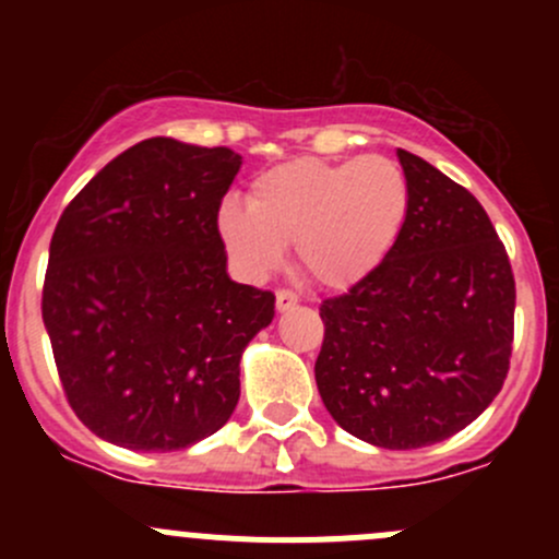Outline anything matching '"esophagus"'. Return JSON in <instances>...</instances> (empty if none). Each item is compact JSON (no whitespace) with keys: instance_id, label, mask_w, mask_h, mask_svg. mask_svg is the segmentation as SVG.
<instances>
[{"instance_id":"1","label":"esophagus","mask_w":559,"mask_h":559,"mask_svg":"<svg viewBox=\"0 0 559 559\" xmlns=\"http://www.w3.org/2000/svg\"><path fill=\"white\" fill-rule=\"evenodd\" d=\"M297 295L295 292H289V289H281L278 295H275V308H278V313H284V311H292V308L297 306Z\"/></svg>"}]
</instances>
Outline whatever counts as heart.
Here are the masks:
<instances>
[{
	"mask_svg": "<svg viewBox=\"0 0 559 559\" xmlns=\"http://www.w3.org/2000/svg\"><path fill=\"white\" fill-rule=\"evenodd\" d=\"M408 205V178L389 156H302L259 173L248 186V205L227 197L216 229L248 278L278 267L286 243H295L297 262L316 284L348 289L392 253Z\"/></svg>",
	"mask_w": 559,
	"mask_h": 559,
	"instance_id": "heart-1",
	"label": "heart"
}]
</instances>
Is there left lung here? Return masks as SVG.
Listing matches in <instances>:
<instances>
[{
    "mask_svg": "<svg viewBox=\"0 0 559 559\" xmlns=\"http://www.w3.org/2000/svg\"><path fill=\"white\" fill-rule=\"evenodd\" d=\"M405 227L379 270L324 300L316 386L332 419L381 449L465 430L498 397L514 341V273L481 202L397 148Z\"/></svg>",
    "mask_w": 559,
    "mask_h": 559,
    "instance_id": "1",
    "label": "left lung"
}]
</instances>
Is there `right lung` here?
I'll return each instance as SVG.
<instances>
[{"label":"right lung","instance_id":"right-lung-1","mask_svg":"<svg viewBox=\"0 0 559 559\" xmlns=\"http://www.w3.org/2000/svg\"><path fill=\"white\" fill-rule=\"evenodd\" d=\"M240 154L151 138L78 191L56 224L43 321L78 419L132 452H178L227 425L240 357L273 292L235 284L216 211Z\"/></svg>","mask_w":559,"mask_h":559}]
</instances>
